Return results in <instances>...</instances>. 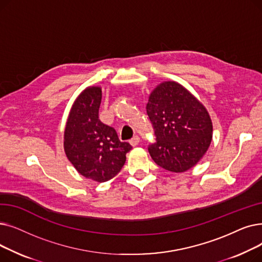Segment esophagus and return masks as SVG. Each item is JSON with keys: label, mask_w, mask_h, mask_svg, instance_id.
<instances>
[{"label": "esophagus", "mask_w": 262, "mask_h": 262, "mask_svg": "<svg viewBox=\"0 0 262 262\" xmlns=\"http://www.w3.org/2000/svg\"><path fill=\"white\" fill-rule=\"evenodd\" d=\"M140 142V138L138 136H134L133 138L129 140V143L133 145V146H136V145H138V143Z\"/></svg>", "instance_id": "obj_1"}]
</instances>
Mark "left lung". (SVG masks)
I'll list each match as a JSON object with an SVG mask.
<instances>
[{"instance_id":"1","label":"left lung","mask_w":262,"mask_h":262,"mask_svg":"<svg viewBox=\"0 0 262 262\" xmlns=\"http://www.w3.org/2000/svg\"><path fill=\"white\" fill-rule=\"evenodd\" d=\"M146 114L156 141L152 159L164 170L185 172L200 161L212 139L209 114L195 96L176 81H164L150 93Z\"/></svg>"}]
</instances>
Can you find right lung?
I'll use <instances>...</instances> for the list:
<instances>
[{
    "mask_svg": "<svg viewBox=\"0 0 262 262\" xmlns=\"http://www.w3.org/2000/svg\"><path fill=\"white\" fill-rule=\"evenodd\" d=\"M101 101L100 87H88L77 96L66 124L63 147L80 175L104 183L121 171L132 145L100 121Z\"/></svg>",
    "mask_w": 262,
    "mask_h": 262,
    "instance_id": "obj_1",
    "label": "right lung"
}]
</instances>
